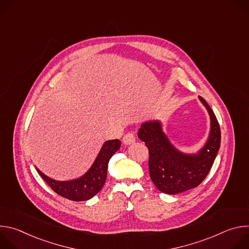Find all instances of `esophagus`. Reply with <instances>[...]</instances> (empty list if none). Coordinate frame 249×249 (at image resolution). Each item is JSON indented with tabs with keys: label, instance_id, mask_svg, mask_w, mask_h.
I'll return each mask as SVG.
<instances>
[{
	"label": "esophagus",
	"instance_id": "obj_1",
	"mask_svg": "<svg viewBox=\"0 0 249 249\" xmlns=\"http://www.w3.org/2000/svg\"><path fill=\"white\" fill-rule=\"evenodd\" d=\"M135 135L133 133H127L124 137H123V143L125 145H130V144H133L135 142Z\"/></svg>",
	"mask_w": 249,
	"mask_h": 249
}]
</instances>
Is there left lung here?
I'll list each match as a JSON object with an SVG mask.
<instances>
[{
	"label": "left lung",
	"mask_w": 249,
	"mask_h": 249,
	"mask_svg": "<svg viewBox=\"0 0 249 249\" xmlns=\"http://www.w3.org/2000/svg\"><path fill=\"white\" fill-rule=\"evenodd\" d=\"M211 130L205 146L197 154H184L173 147L158 120L147 121L138 132L149 149V170L156 187L166 194H177L197 187L208 175L221 145L219 122L206 100Z\"/></svg>",
	"instance_id": "8db88e82"
}]
</instances>
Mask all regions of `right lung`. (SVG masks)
I'll return each instance as SVG.
<instances>
[{
	"instance_id": "right-lung-1",
	"label": "right lung",
	"mask_w": 249,
	"mask_h": 249,
	"mask_svg": "<svg viewBox=\"0 0 249 249\" xmlns=\"http://www.w3.org/2000/svg\"><path fill=\"white\" fill-rule=\"evenodd\" d=\"M120 146L121 143L117 139L106 141L90 168L77 179L54 180L38 168L36 169L45 182L60 196L72 201H86L96 195L104 185L109 160L119 150Z\"/></svg>"
}]
</instances>
